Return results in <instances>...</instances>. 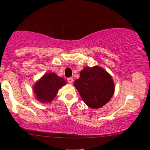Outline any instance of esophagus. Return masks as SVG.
I'll use <instances>...</instances> for the list:
<instances>
[{"mask_svg":"<svg viewBox=\"0 0 150 150\" xmlns=\"http://www.w3.org/2000/svg\"><path fill=\"white\" fill-rule=\"evenodd\" d=\"M67 81H68V83H69V84H72L73 82V78H71V77L68 78V79H67Z\"/></svg>","mask_w":150,"mask_h":150,"instance_id":"34e87169","label":"esophagus"}]
</instances>
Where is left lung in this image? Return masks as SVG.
<instances>
[{
    "instance_id": "8db88e82",
    "label": "left lung",
    "mask_w": 150,
    "mask_h": 150,
    "mask_svg": "<svg viewBox=\"0 0 150 150\" xmlns=\"http://www.w3.org/2000/svg\"><path fill=\"white\" fill-rule=\"evenodd\" d=\"M73 85L86 105L95 109L103 107L109 102L115 89L111 75L98 65L85 67Z\"/></svg>"
}]
</instances>
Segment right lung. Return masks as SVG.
<instances>
[{
	"instance_id": "obj_1",
	"label": "right lung",
	"mask_w": 150,
	"mask_h": 150,
	"mask_svg": "<svg viewBox=\"0 0 150 150\" xmlns=\"http://www.w3.org/2000/svg\"><path fill=\"white\" fill-rule=\"evenodd\" d=\"M67 82L55 73H46L33 86L35 98L42 103H49L54 100L58 90Z\"/></svg>"
}]
</instances>
